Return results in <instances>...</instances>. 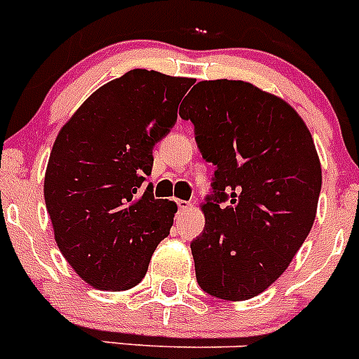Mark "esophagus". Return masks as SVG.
<instances>
[{
    "label": "esophagus",
    "instance_id": "34e87169",
    "mask_svg": "<svg viewBox=\"0 0 359 359\" xmlns=\"http://www.w3.org/2000/svg\"><path fill=\"white\" fill-rule=\"evenodd\" d=\"M177 207H180V210H187V208L190 207L189 201H183V199H177Z\"/></svg>",
    "mask_w": 359,
    "mask_h": 359
}]
</instances>
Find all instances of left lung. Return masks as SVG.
I'll return each instance as SVG.
<instances>
[{
  "instance_id": "obj_1",
  "label": "left lung",
  "mask_w": 359,
  "mask_h": 359,
  "mask_svg": "<svg viewBox=\"0 0 359 359\" xmlns=\"http://www.w3.org/2000/svg\"><path fill=\"white\" fill-rule=\"evenodd\" d=\"M180 116L215 165L205 230L190 243L196 278L212 297L248 300L286 271L315 223V144L290 104L250 82H198Z\"/></svg>"
}]
</instances>
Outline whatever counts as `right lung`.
Returning a JSON list of instances; mask_svg holds the SVG:
<instances>
[{
	"label": "right lung",
	"instance_id": "right-lung-1",
	"mask_svg": "<svg viewBox=\"0 0 359 359\" xmlns=\"http://www.w3.org/2000/svg\"><path fill=\"white\" fill-rule=\"evenodd\" d=\"M192 79L131 69L98 88L68 120L50 152L44 203L55 243L98 290H129L169 236L176 203L156 199L152 149L170 133Z\"/></svg>",
	"mask_w": 359,
	"mask_h": 359
}]
</instances>
